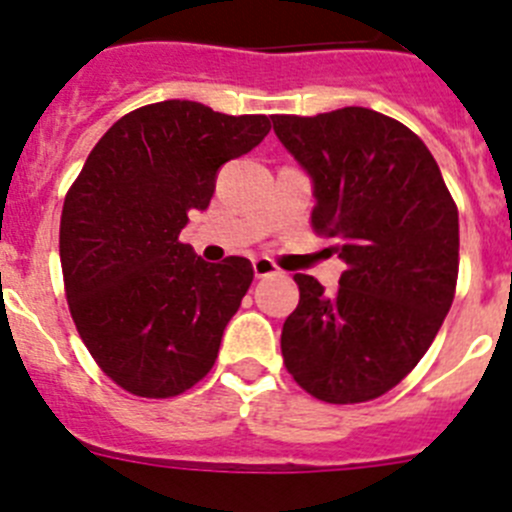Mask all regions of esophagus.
<instances>
[{
	"label": "esophagus",
	"mask_w": 512,
	"mask_h": 512,
	"mask_svg": "<svg viewBox=\"0 0 512 512\" xmlns=\"http://www.w3.org/2000/svg\"><path fill=\"white\" fill-rule=\"evenodd\" d=\"M277 264L271 259H266V256H256L253 259V274H256V279H264V277H274L277 274Z\"/></svg>",
	"instance_id": "esophagus-1"
}]
</instances>
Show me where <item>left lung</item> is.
I'll return each mask as SVG.
<instances>
[{"instance_id":"obj_1","label":"left lung","mask_w":512,"mask_h":512,"mask_svg":"<svg viewBox=\"0 0 512 512\" xmlns=\"http://www.w3.org/2000/svg\"><path fill=\"white\" fill-rule=\"evenodd\" d=\"M271 122L312 176V230L346 261L336 295L295 274L300 305L284 320V366L330 405L377 400L413 372L454 302L456 202L423 140L382 112Z\"/></svg>"}]
</instances>
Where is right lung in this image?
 Wrapping results in <instances>:
<instances>
[{"label": "right lung", "mask_w": 512, "mask_h": 512, "mask_svg": "<svg viewBox=\"0 0 512 512\" xmlns=\"http://www.w3.org/2000/svg\"><path fill=\"white\" fill-rule=\"evenodd\" d=\"M266 115L166 99L122 115L63 200L61 269L71 318L117 387L164 400L207 377L253 282L243 256L207 264L179 241L217 169L256 148Z\"/></svg>", "instance_id": "right-lung-1"}]
</instances>
